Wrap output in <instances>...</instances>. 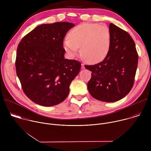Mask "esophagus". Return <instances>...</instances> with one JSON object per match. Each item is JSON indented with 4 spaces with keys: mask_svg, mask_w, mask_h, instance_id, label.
Returning a JSON list of instances; mask_svg holds the SVG:
<instances>
[{
    "mask_svg": "<svg viewBox=\"0 0 151 151\" xmlns=\"http://www.w3.org/2000/svg\"><path fill=\"white\" fill-rule=\"evenodd\" d=\"M81 66H82V67H81V68H82V69H85V66H84V64L82 63V64H81Z\"/></svg>",
    "mask_w": 151,
    "mask_h": 151,
    "instance_id": "1",
    "label": "esophagus"
}]
</instances>
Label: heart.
Masks as SVG:
<instances>
[{
	"mask_svg": "<svg viewBox=\"0 0 151 151\" xmlns=\"http://www.w3.org/2000/svg\"><path fill=\"white\" fill-rule=\"evenodd\" d=\"M111 42V33L107 27L99 24L83 23L70 32L69 37L64 39L63 45L70 57H75L81 47V54L89 63H97L107 56Z\"/></svg>",
	"mask_w": 151,
	"mask_h": 151,
	"instance_id": "1",
	"label": "heart"
}]
</instances>
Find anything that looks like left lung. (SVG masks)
<instances>
[{
  "instance_id": "obj_1",
  "label": "left lung",
  "mask_w": 151,
  "mask_h": 151,
  "mask_svg": "<svg viewBox=\"0 0 151 151\" xmlns=\"http://www.w3.org/2000/svg\"><path fill=\"white\" fill-rule=\"evenodd\" d=\"M111 36L108 54L100 63L85 68L92 72L88 90L92 97L104 102H115L133 88L138 64L135 43L127 32L109 24Z\"/></svg>"
}]
</instances>
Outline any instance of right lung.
<instances>
[{
    "instance_id": "right-lung-1",
    "label": "right lung",
    "mask_w": 151,
    "mask_h": 151,
    "mask_svg": "<svg viewBox=\"0 0 151 151\" xmlns=\"http://www.w3.org/2000/svg\"><path fill=\"white\" fill-rule=\"evenodd\" d=\"M75 26L68 22L38 26L18 44L15 68L22 88L35 103L52 106L63 102L81 64L64 58L63 39Z\"/></svg>"
}]
</instances>
